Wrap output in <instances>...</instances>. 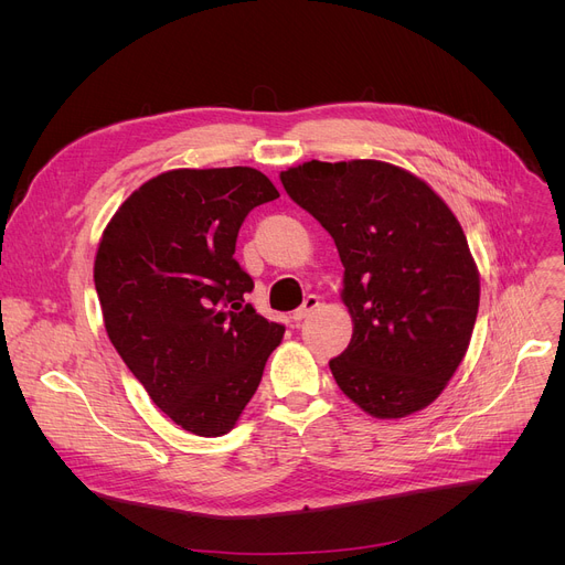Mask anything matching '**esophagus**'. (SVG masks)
Returning a JSON list of instances; mask_svg holds the SVG:
<instances>
[{
    "label": "esophagus",
    "instance_id": "obj_1",
    "mask_svg": "<svg viewBox=\"0 0 565 565\" xmlns=\"http://www.w3.org/2000/svg\"><path fill=\"white\" fill-rule=\"evenodd\" d=\"M318 305H320V298H318V295H307L305 302H302V307H298V309L292 311V320H295V322L305 320L311 311H316V307H318Z\"/></svg>",
    "mask_w": 565,
    "mask_h": 565
}]
</instances>
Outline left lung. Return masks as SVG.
Listing matches in <instances>:
<instances>
[{"mask_svg": "<svg viewBox=\"0 0 565 565\" xmlns=\"http://www.w3.org/2000/svg\"><path fill=\"white\" fill-rule=\"evenodd\" d=\"M334 237L354 332L330 360L341 392L380 419L430 405L460 366L479 313L467 237L424 181L377 160H311L279 173Z\"/></svg>", "mask_w": 565, "mask_h": 565, "instance_id": "left-lung-1", "label": "left lung"}]
</instances>
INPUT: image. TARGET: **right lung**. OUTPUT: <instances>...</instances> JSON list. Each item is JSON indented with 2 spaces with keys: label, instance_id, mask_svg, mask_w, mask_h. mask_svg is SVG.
<instances>
[{
  "label": "right lung",
  "instance_id": "1",
  "mask_svg": "<svg viewBox=\"0 0 565 565\" xmlns=\"http://www.w3.org/2000/svg\"><path fill=\"white\" fill-rule=\"evenodd\" d=\"M279 196L252 167L173 169L118 207L96 254L105 330L151 401L181 428L228 433L286 328L245 300L233 258L256 205Z\"/></svg>",
  "mask_w": 565,
  "mask_h": 565
}]
</instances>
